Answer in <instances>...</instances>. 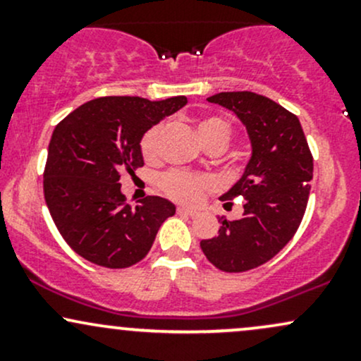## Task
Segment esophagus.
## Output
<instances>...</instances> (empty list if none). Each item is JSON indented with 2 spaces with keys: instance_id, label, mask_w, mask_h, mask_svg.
Wrapping results in <instances>:
<instances>
[{
  "instance_id": "obj_1",
  "label": "esophagus",
  "mask_w": 361,
  "mask_h": 361,
  "mask_svg": "<svg viewBox=\"0 0 361 361\" xmlns=\"http://www.w3.org/2000/svg\"><path fill=\"white\" fill-rule=\"evenodd\" d=\"M178 214L188 215V217H195V215H198V210L197 209H190V207H178Z\"/></svg>"
}]
</instances>
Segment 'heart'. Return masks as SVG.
I'll list each match as a JSON object with an SVG mask.
<instances>
[{
    "label": "heart",
    "mask_w": 361,
    "mask_h": 361,
    "mask_svg": "<svg viewBox=\"0 0 361 361\" xmlns=\"http://www.w3.org/2000/svg\"><path fill=\"white\" fill-rule=\"evenodd\" d=\"M163 130V123H157V126L149 128L146 134H144L142 140H140V151H142V156L146 157L147 161L156 159L157 147H159V139ZM197 134L198 137H200L202 144H204V147L219 146L224 149L231 139V126L226 118L212 115V117H205L198 122ZM161 186H163L164 192H166L171 198H175V200L197 202L198 198L204 195V192L210 190L212 181L207 176L171 171L163 176Z\"/></svg>",
    "instance_id": "obj_1"
}]
</instances>
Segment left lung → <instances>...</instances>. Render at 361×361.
<instances>
[{
    "instance_id": "left-lung-1",
    "label": "left lung",
    "mask_w": 361,
    "mask_h": 361,
    "mask_svg": "<svg viewBox=\"0 0 361 361\" xmlns=\"http://www.w3.org/2000/svg\"><path fill=\"white\" fill-rule=\"evenodd\" d=\"M241 120L251 144L243 176L221 195L224 207L244 198V214L221 219L219 235L200 241L219 270L247 271L270 261L299 229L307 207L314 163L299 118L252 91H222L207 98Z\"/></svg>"
}]
</instances>
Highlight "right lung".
<instances>
[{"instance_id":"right-lung-1","label":"right lung","mask_w":361,"mask_h":361,"mask_svg":"<svg viewBox=\"0 0 361 361\" xmlns=\"http://www.w3.org/2000/svg\"><path fill=\"white\" fill-rule=\"evenodd\" d=\"M186 97L151 102L103 97L86 102L54 128L44 173V195L64 241L105 268H127L151 250L175 204L147 197L132 209L120 175L144 164L140 140L161 120L186 105Z\"/></svg>"}]
</instances>
